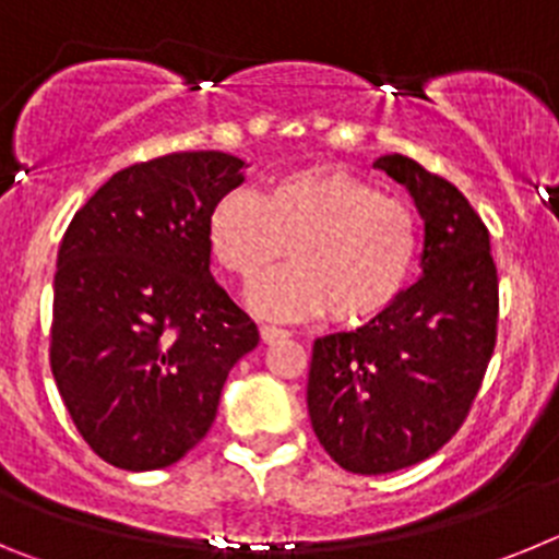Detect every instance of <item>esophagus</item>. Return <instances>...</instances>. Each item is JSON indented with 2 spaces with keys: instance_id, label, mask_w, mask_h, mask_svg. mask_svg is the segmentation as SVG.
I'll return each mask as SVG.
<instances>
[{
  "instance_id": "obj_1",
  "label": "esophagus",
  "mask_w": 559,
  "mask_h": 559,
  "mask_svg": "<svg viewBox=\"0 0 559 559\" xmlns=\"http://www.w3.org/2000/svg\"><path fill=\"white\" fill-rule=\"evenodd\" d=\"M260 338H263V344H280V341L288 338V330H280V328H260Z\"/></svg>"
}]
</instances>
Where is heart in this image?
<instances>
[{
	"instance_id": "1",
	"label": "heart",
	"mask_w": 559,
	"mask_h": 559,
	"mask_svg": "<svg viewBox=\"0 0 559 559\" xmlns=\"http://www.w3.org/2000/svg\"><path fill=\"white\" fill-rule=\"evenodd\" d=\"M290 240L294 263L249 290L260 319L302 322L328 313L364 324L406 294L423 254V226L406 201L341 167H302L276 176L265 195L237 187L206 218L212 260L254 283Z\"/></svg>"
}]
</instances>
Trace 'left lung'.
Masks as SVG:
<instances>
[{
	"mask_svg": "<svg viewBox=\"0 0 559 559\" xmlns=\"http://www.w3.org/2000/svg\"><path fill=\"white\" fill-rule=\"evenodd\" d=\"M374 167L406 187L426 224L423 276L364 328L316 338L308 374L316 437L360 476L412 467L462 428L498 324L490 231L471 201L400 153Z\"/></svg>",
	"mask_w": 559,
	"mask_h": 559,
	"instance_id": "1",
	"label": "left lung"
}]
</instances>
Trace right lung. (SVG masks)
Returning a JSON list of instances; mask_svg holds the SVG:
<instances>
[{
    "label": "right lung",
    "mask_w": 559,
    "mask_h": 559,
    "mask_svg": "<svg viewBox=\"0 0 559 559\" xmlns=\"http://www.w3.org/2000/svg\"><path fill=\"white\" fill-rule=\"evenodd\" d=\"M243 170L221 151L140 162L63 235L49 367L81 437L114 467L159 471L199 445L229 369L260 341L206 249L212 204Z\"/></svg>",
    "instance_id": "right-lung-1"
}]
</instances>
